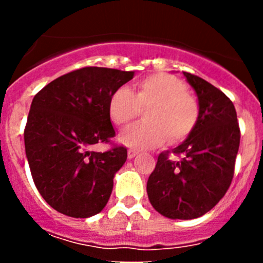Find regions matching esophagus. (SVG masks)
<instances>
[{"instance_id":"obj_1","label":"esophagus","mask_w":263,"mask_h":263,"mask_svg":"<svg viewBox=\"0 0 263 263\" xmlns=\"http://www.w3.org/2000/svg\"><path fill=\"white\" fill-rule=\"evenodd\" d=\"M137 154H138V152H137V150H133V148L127 150V158H129V159H133Z\"/></svg>"}]
</instances>
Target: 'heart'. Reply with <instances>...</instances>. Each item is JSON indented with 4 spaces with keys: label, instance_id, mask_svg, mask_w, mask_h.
<instances>
[{
    "label": "heart",
    "instance_id": "1",
    "mask_svg": "<svg viewBox=\"0 0 263 263\" xmlns=\"http://www.w3.org/2000/svg\"><path fill=\"white\" fill-rule=\"evenodd\" d=\"M141 108L146 122L127 126L120 141L133 148H154L166 142L180 143L191 136L200 118V105L183 80L168 73L142 79L137 93L121 85L109 97L108 111L113 124L124 126L137 118Z\"/></svg>",
    "mask_w": 263,
    "mask_h": 263
}]
</instances>
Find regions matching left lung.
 <instances>
[{
    "instance_id": "left-lung-1",
    "label": "left lung",
    "mask_w": 263,
    "mask_h": 263,
    "mask_svg": "<svg viewBox=\"0 0 263 263\" xmlns=\"http://www.w3.org/2000/svg\"><path fill=\"white\" fill-rule=\"evenodd\" d=\"M197 95L200 118L192 134L160 153L147 180L148 200L168 218L191 220L211 211L227 194L240 147V126L231 99L211 83L183 72Z\"/></svg>"
}]
</instances>
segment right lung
Masks as SVG:
<instances>
[{
    "label": "right lung",
    "mask_w": 263,
    "mask_h": 263,
    "mask_svg": "<svg viewBox=\"0 0 263 263\" xmlns=\"http://www.w3.org/2000/svg\"><path fill=\"white\" fill-rule=\"evenodd\" d=\"M133 76V71L84 67L55 79L32 99L25 150L35 187L58 212L87 218L108 203L127 150L115 145L96 153L89 147L116 136L109 97Z\"/></svg>",
    "instance_id": "obj_1"
}]
</instances>
